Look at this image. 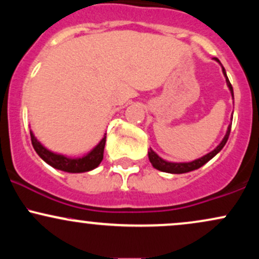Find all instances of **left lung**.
Masks as SVG:
<instances>
[{
  "label": "left lung",
  "instance_id": "8db88e82",
  "mask_svg": "<svg viewBox=\"0 0 259 259\" xmlns=\"http://www.w3.org/2000/svg\"><path fill=\"white\" fill-rule=\"evenodd\" d=\"M214 59H215L217 62H219L218 58H214ZM219 63H221V62H219ZM221 65H222V63H221ZM222 68H223V74H224L225 79H227L228 88H229V90H230L231 96H233V99H234L233 86H231L230 81H229V79H228V76H227V72H225V69H224V67H223V65H222ZM230 130H231V124L228 126V132H227V134H225L224 139L222 140L221 144H219L218 146H217V147L214 148V150L212 151V152L207 153L206 156L201 157V158L192 160V162H187V163H173V162H167V160H164V159L160 158L158 154L154 152V151L151 150V148H150V151H148V158H150V162L152 163L153 167L156 168V169H158V170H160V171H165V173H170V174L189 173V171H192V170H195V169L201 168L202 165L206 164L208 160L212 159L213 157H214L217 153L221 152L222 148L225 146V144H227V141H228V139H229V135H230Z\"/></svg>",
  "mask_w": 259,
  "mask_h": 259
}]
</instances>
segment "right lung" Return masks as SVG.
Here are the masks:
<instances>
[{
  "mask_svg": "<svg viewBox=\"0 0 259 259\" xmlns=\"http://www.w3.org/2000/svg\"><path fill=\"white\" fill-rule=\"evenodd\" d=\"M31 136V144L34 150L36 151L38 156L42 158L47 164L51 167L58 169V170L67 171V173H84V171H89L99 167L100 163L103 159V150H105L106 145V136L100 141L94 150L90 151L86 156L81 157V158H69L65 157L63 154L53 153L46 147H44L37 139L35 138L32 132H30Z\"/></svg>",
  "mask_w": 259,
  "mask_h": 259,
  "instance_id": "right-lung-1",
  "label": "right lung"
}]
</instances>
